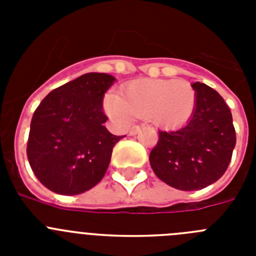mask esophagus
Instances as JSON below:
<instances>
[{
    "instance_id": "34e87169",
    "label": "esophagus",
    "mask_w": 256,
    "mask_h": 256,
    "mask_svg": "<svg viewBox=\"0 0 256 256\" xmlns=\"http://www.w3.org/2000/svg\"><path fill=\"white\" fill-rule=\"evenodd\" d=\"M140 130H141V128H140V126H130V136L137 134V133L140 132Z\"/></svg>"
}]
</instances>
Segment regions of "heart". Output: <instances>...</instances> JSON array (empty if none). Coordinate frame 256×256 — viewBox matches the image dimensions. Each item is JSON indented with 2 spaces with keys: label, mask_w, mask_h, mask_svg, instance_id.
Segmentation results:
<instances>
[{
  "label": "heart",
  "mask_w": 256,
  "mask_h": 256,
  "mask_svg": "<svg viewBox=\"0 0 256 256\" xmlns=\"http://www.w3.org/2000/svg\"><path fill=\"white\" fill-rule=\"evenodd\" d=\"M196 106V92L186 80L138 79L120 91V96H110L108 112L118 120L130 116L148 118L155 126L176 128L188 120Z\"/></svg>",
  "instance_id": "heart-1"
}]
</instances>
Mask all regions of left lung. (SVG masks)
<instances>
[{
	"mask_svg": "<svg viewBox=\"0 0 256 256\" xmlns=\"http://www.w3.org/2000/svg\"><path fill=\"white\" fill-rule=\"evenodd\" d=\"M196 106L191 119L176 130H159L150 152L156 177L182 191L216 182L226 173L236 144L232 114L223 97L204 83L192 84Z\"/></svg>",
	"mask_w": 256,
	"mask_h": 256,
	"instance_id": "8db88e82",
	"label": "left lung"
}]
</instances>
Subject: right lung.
<instances>
[{
	"label": "right lung",
	"instance_id": "right-lung-1",
	"mask_svg": "<svg viewBox=\"0 0 256 256\" xmlns=\"http://www.w3.org/2000/svg\"><path fill=\"white\" fill-rule=\"evenodd\" d=\"M115 78L87 73L55 88L36 108L26 155L44 187L60 195H79L105 176L112 148L123 136L104 126V94Z\"/></svg>",
	"mask_w": 256,
	"mask_h": 256
}]
</instances>
